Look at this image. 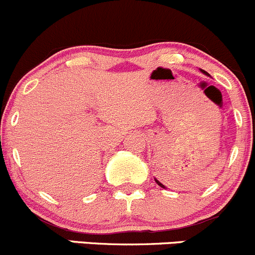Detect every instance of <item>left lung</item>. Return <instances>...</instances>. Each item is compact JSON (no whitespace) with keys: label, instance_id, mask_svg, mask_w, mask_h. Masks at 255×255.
Listing matches in <instances>:
<instances>
[{"label":"left lung","instance_id":"obj_1","mask_svg":"<svg viewBox=\"0 0 255 255\" xmlns=\"http://www.w3.org/2000/svg\"><path fill=\"white\" fill-rule=\"evenodd\" d=\"M202 72H203V73H204V74H208V73H206V72H205V71H203V69H202ZM155 182H156V183H157V184H159V186H160V187H162V188H166V187H165V186H163V184L161 183V182H159V181H157V179H156V178H155Z\"/></svg>","mask_w":255,"mask_h":255}]
</instances>
